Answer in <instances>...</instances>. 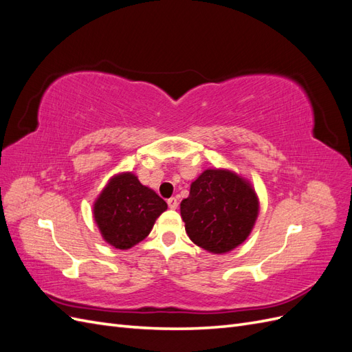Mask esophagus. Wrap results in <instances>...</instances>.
<instances>
[{"label":"esophagus","mask_w":352,"mask_h":352,"mask_svg":"<svg viewBox=\"0 0 352 352\" xmlns=\"http://www.w3.org/2000/svg\"><path fill=\"white\" fill-rule=\"evenodd\" d=\"M167 204H168V208L176 210L177 206H179V202H177L176 198H168V199H167Z\"/></svg>","instance_id":"1"}]
</instances>
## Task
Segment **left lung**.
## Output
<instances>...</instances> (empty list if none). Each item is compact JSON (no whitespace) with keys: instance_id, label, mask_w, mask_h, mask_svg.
Segmentation results:
<instances>
[{"instance_id":"obj_1","label":"left lung","mask_w":352,"mask_h":352,"mask_svg":"<svg viewBox=\"0 0 352 352\" xmlns=\"http://www.w3.org/2000/svg\"><path fill=\"white\" fill-rule=\"evenodd\" d=\"M260 201L248 179L229 168H207L180 202L189 239L211 254H226L250 236Z\"/></svg>"}]
</instances>
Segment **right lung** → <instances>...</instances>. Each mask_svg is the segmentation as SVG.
Returning <instances> with one entry per match:
<instances>
[{
    "mask_svg": "<svg viewBox=\"0 0 352 352\" xmlns=\"http://www.w3.org/2000/svg\"><path fill=\"white\" fill-rule=\"evenodd\" d=\"M167 210L166 201L144 186L132 172L111 176L94 201V220L102 239L117 250L144 241L155 220Z\"/></svg>",
    "mask_w": 352,
    "mask_h": 352,
    "instance_id": "right-lung-1",
    "label": "right lung"
}]
</instances>
